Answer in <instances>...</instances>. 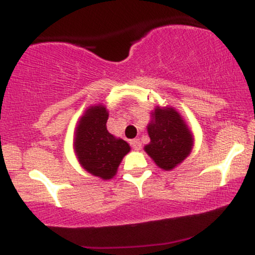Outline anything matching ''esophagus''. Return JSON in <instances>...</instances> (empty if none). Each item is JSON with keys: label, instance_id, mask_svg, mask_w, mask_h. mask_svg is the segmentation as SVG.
<instances>
[{"label": "esophagus", "instance_id": "obj_1", "mask_svg": "<svg viewBox=\"0 0 255 255\" xmlns=\"http://www.w3.org/2000/svg\"><path fill=\"white\" fill-rule=\"evenodd\" d=\"M130 146L133 147V150L140 151L141 150V142H140L139 139H134L130 141Z\"/></svg>", "mask_w": 255, "mask_h": 255}]
</instances>
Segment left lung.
Masks as SVG:
<instances>
[{"mask_svg": "<svg viewBox=\"0 0 255 255\" xmlns=\"http://www.w3.org/2000/svg\"><path fill=\"white\" fill-rule=\"evenodd\" d=\"M151 141L146 153L163 170H171L191 153L193 135L174 108L157 107L147 126Z\"/></svg>", "mask_w": 255, "mask_h": 255, "instance_id": "left-lung-1", "label": "left lung"}]
</instances>
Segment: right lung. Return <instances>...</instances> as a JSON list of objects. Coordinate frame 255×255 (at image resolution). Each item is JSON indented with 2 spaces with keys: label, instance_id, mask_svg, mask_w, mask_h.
I'll return each mask as SVG.
<instances>
[{
  "label": "right lung",
  "instance_id": "obj_1",
  "mask_svg": "<svg viewBox=\"0 0 255 255\" xmlns=\"http://www.w3.org/2000/svg\"><path fill=\"white\" fill-rule=\"evenodd\" d=\"M108 116L103 105L89 108L79 121L74 139L79 163L93 176L103 180L115 176L122 158L130 151L125 140L108 131Z\"/></svg>",
  "mask_w": 255,
  "mask_h": 255
}]
</instances>
